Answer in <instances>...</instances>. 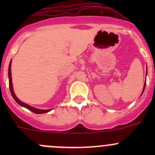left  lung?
<instances>
[{"instance_id": "8db88e82", "label": "left lung", "mask_w": 155, "mask_h": 155, "mask_svg": "<svg viewBox=\"0 0 155 155\" xmlns=\"http://www.w3.org/2000/svg\"><path fill=\"white\" fill-rule=\"evenodd\" d=\"M146 74H147V72H146ZM145 84H146V83H145V85H144V87H143V91H144V90H145ZM143 93H142V94H143Z\"/></svg>"}]
</instances>
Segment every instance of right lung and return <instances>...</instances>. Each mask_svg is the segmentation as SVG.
<instances>
[{"label":"right lung","instance_id":"right-lung-1","mask_svg":"<svg viewBox=\"0 0 155 155\" xmlns=\"http://www.w3.org/2000/svg\"><path fill=\"white\" fill-rule=\"evenodd\" d=\"M11 62H12V61H10V65H9V69H8L9 85H10V92H11V94H12L13 99L15 100V101H16L17 104H18L20 106H21V107H23L26 108V109H29L30 111H31V112H34V113H36V114H43V113H46V112H49V111H51V109H37V108L32 107H31V106L28 105V104H25V103L21 102V101H19V100L18 99V97L15 96V93H14L13 88H12V76H11Z\"/></svg>","mask_w":155,"mask_h":155}]
</instances>
